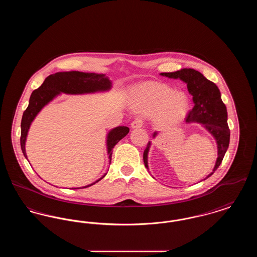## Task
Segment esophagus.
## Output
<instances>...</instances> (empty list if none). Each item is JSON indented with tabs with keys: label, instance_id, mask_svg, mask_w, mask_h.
<instances>
[{
	"label": "esophagus",
	"instance_id": "obj_1",
	"mask_svg": "<svg viewBox=\"0 0 257 257\" xmlns=\"http://www.w3.org/2000/svg\"><path fill=\"white\" fill-rule=\"evenodd\" d=\"M143 125H144V121H143L142 119H140V118L135 119L134 121H132V123H131V127H132V129L141 128V127H143Z\"/></svg>",
	"mask_w": 257,
	"mask_h": 257
}]
</instances>
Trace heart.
<instances>
[{
    "label": "heart",
    "mask_w": 257,
    "mask_h": 257,
    "mask_svg": "<svg viewBox=\"0 0 257 257\" xmlns=\"http://www.w3.org/2000/svg\"><path fill=\"white\" fill-rule=\"evenodd\" d=\"M130 103L135 110L153 114L155 122L163 127H171L181 122L189 109L187 95L174 92L168 86L148 84L132 89Z\"/></svg>",
    "instance_id": "heart-1"
}]
</instances>
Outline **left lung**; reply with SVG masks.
I'll use <instances>...</instances> for the list:
<instances>
[{
	"label": "left lung",
	"mask_w": 257,
	"mask_h": 257,
	"mask_svg": "<svg viewBox=\"0 0 257 257\" xmlns=\"http://www.w3.org/2000/svg\"><path fill=\"white\" fill-rule=\"evenodd\" d=\"M160 75L171 79H180L187 84L189 93L193 96V109L189 111L186 117V122L202 124L203 127L216 140L218 147V158L213 171L206 176V178H208L220 167V163L229 146L230 140V130L227 124V110L220 97V89L216 84L209 81L200 72L192 68H183L175 72H165ZM157 135L158 132H154L153 138H155ZM151 142H148L144 152V162L147 170V158Z\"/></svg>",
	"instance_id": "1"
}]
</instances>
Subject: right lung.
Returning <instances> with one entry per match:
<instances>
[{"instance_id":"obj_1","label":"right lung","mask_w":257,"mask_h":257,"mask_svg":"<svg viewBox=\"0 0 257 257\" xmlns=\"http://www.w3.org/2000/svg\"><path fill=\"white\" fill-rule=\"evenodd\" d=\"M111 88V81L105 74L86 73L80 71H68V72H57L48 76L43 84L37 89L34 90L29 106L23 112L21 121V138L20 144L21 149L27 158L26 154V140L31 124L36 118L38 112L42 110L53 99L60 95L61 93L65 94H86L108 91ZM129 133V128L126 126H117L109 131L107 135V152L109 159L111 161L112 148ZM105 173L101 178L95 182L86 185L82 188L89 187L93 184L97 183L102 178L106 176ZM79 189V188H74ZM81 189V188H80Z\"/></svg>"}]
</instances>
